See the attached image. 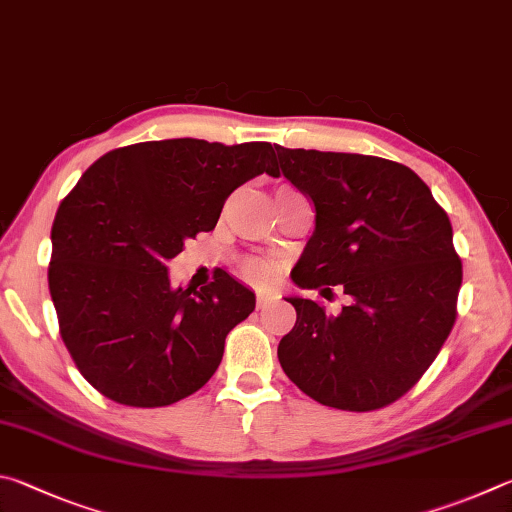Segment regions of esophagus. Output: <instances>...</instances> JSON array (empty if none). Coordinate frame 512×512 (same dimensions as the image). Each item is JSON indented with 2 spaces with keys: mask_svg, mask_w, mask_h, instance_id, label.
<instances>
[{
  "mask_svg": "<svg viewBox=\"0 0 512 512\" xmlns=\"http://www.w3.org/2000/svg\"><path fill=\"white\" fill-rule=\"evenodd\" d=\"M272 303H276L274 294H258V299H256V306L258 308H270Z\"/></svg>",
  "mask_w": 512,
  "mask_h": 512,
  "instance_id": "34e87169",
  "label": "esophagus"
}]
</instances>
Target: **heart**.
<instances>
[{
    "label": "heart",
    "instance_id": "heart-1",
    "mask_svg": "<svg viewBox=\"0 0 512 512\" xmlns=\"http://www.w3.org/2000/svg\"><path fill=\"white\" fill-rule=\"evenodd\" d=\"M242 274H245V279L249 283L258 285V288H267V285H272L276 281V276H279V265L265 261V258H249V261L242 265Z\"/></svg>",
    "mask_w": 512,
    "mask_h": 512
}]
</instances>
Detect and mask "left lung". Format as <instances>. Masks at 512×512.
Segmentation results:
<instances>
[{"mask_svg":"<svg viewBox=\"0 0 512 512\" xmlns=\"http://www.w3.org/2000/svg\"><path fill=\"white\" fill-rule=\"evenodd\" d=\"M274 148L283 177L315 204L294 285L321 297L342 285L351 299L330 317L317 301L285 297L297 324L281 339L279 362L321 405L387 407L420 380L454 326L463 270L450 218L398 161Z\"/></svg>","mask_w":512,"mask_h":512,"instance_id":"left-lung-1","label":"left lung"}]
</instances>
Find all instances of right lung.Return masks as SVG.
Instances as JSON below:
<instances>
[{"label":"right lung","mask_w":512,"mask_h":512,"mask_svg":"<svg viewBox=\"0 0 512 512\" xmlns=\"http://www.w3.org/2000/svg\"><path fill=\"white\" fill-rule=\"evenodd\" d=\"M267 141L116 148L89 166L51 227L49 292L78 371L105 398L166 407L202 389L256 294L227 272L175 288L166 263L218 224L224 200L274 175Z\"/></svg>","instance_id":"add662e5"}]
</instances>
